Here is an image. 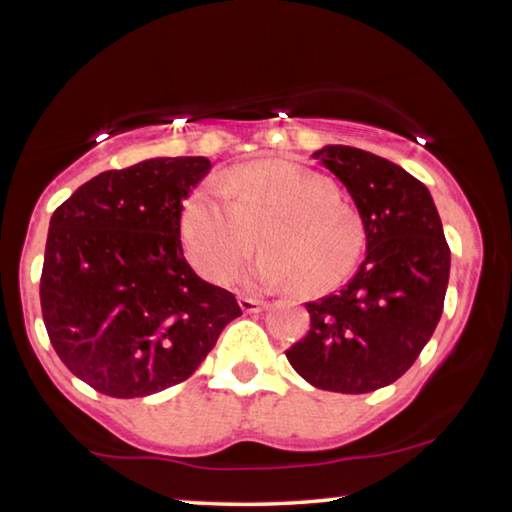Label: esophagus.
<instances>
[{
    "mask_svg": "<svg viewBox=\"0 0 512 512\" xmlns=\"http://www.w3.org/2000/svg\"><path fill=\"white\" fill-rule=\"evenodd\" d=\"M239 307L246 311V314H257V311H262L264 307V300L259 298H250V296H239Z\"/></svg>",
    "mask_w": 512,
    "mask_h": 512,
    "instance_id": "1",
    "label": "esophagus"
}]
</instances>
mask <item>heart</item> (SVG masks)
I'll return each instance as SVG.
<instances>
[{
    "label": "heart",
    "instance_id": "1",
    "mask_svg": "<svg viewBox=\"0 0 512 512\" xmlns=\"http://www.w3.org/2000/svg\"><path fill=\"white\" fill-rule=\"evenodd\" d=\"M212 187L196 189L180 214L185 255L205 280L225 284L259 241L264 255L250 282L266 289L298 284L325 293L359 264L366 232L354 207L318 173L289 160L232 169Z\"/></svg>",
    "mask_w": 512,
    "mask_h": 512
}]
</instances>
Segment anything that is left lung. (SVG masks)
Wrapping results in <instances>:
<instances>
[{"label": "left lung", "instance_id": "left-lung-1", "mask_svg": "<svg viewBox=\"0 0 512 512\" xmlns=\"http://www.w3.org/2000/svg\"><path fill=\"white\" fill-rule=\"evenodd\" d=\"M316 158L348 187L366 228V259L341 291L307 302L311 325L287 359L311 386L372 393L400 379L431 339L449 282V246L429 189L354 146Z\"/></svg>", "mask_w": 512, "mask_h": 512}]
</instances>
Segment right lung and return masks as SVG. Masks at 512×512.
<instances>
[{
    "label": "right lung",
    "instance_id": "1",
    "mask_svg": "<svg viewBox=\"0 0 512 512\" xmlns=\"http://www.w3.org/2000/svg\"><path fill=\"white\" fill-rule=\"evenodd\" d=\"M207 158H153L81 185L49 221L40 307L60 361L110 397H146L194 375L241 316L180 244L183 201Z\"/></svg>",
    "mask_w": 512,
    "mask_h": 512
}]
</instances>
